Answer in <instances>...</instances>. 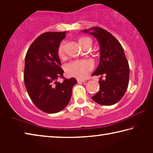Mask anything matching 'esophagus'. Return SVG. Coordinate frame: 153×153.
<instances>
[{
	"instance_id": "esophagus-1",
	"label": "esophagus",
	"mask_w": 153,
	"mask_h": 153,
	"mask_svg": "<svg viewBox=\"0 0 153 153\" xmlns=\"http://www.w3.org/2000/svg\"><path fill=\"white\" fill-rule=\"evenodd\" d=\"M77 81L78 83H81V82H84L85 80L84 79H77Z\"/></svg>"
}]
</instances>
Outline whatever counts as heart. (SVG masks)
<instances>
[{
  "label": "heart",
  "instance_id": "1",
  "mask_svg": "<svg viewBox=\"0 0 153 153\" xmlns=\"http://www.w3.org/2000/svg\"><path fill=\"white\" fill-rule=\"evenodd\" d=\"M92 40L87 36H82L78 38V43L83 48H90L92 45ZM57 55L60 59L65 56V44L61 42L57 48ZM94 65L91 61L88 60H76L68 63L65 66V70L69 76L78 79H83L90 71L92 70Z\"/></svg>",
  "mask_w": 153,
  "mask_h": 153
}]
</instances>
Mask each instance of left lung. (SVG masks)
Here are the masks:
<instances>
[{"label": "left lung", "mask_w": 153, "mask_h": 153, "mask_svg": "<svg viewBox=\"0 0 153 153\" xmlns=\"http://www.w3.org/2000/svg\"><path fill=\"white\" fill-rule=\"evenodd\" d=\"M90 34L97 38L100 45L99 65L93 75L104 76L100 78V90L92 97L98 104L113 105L123 97L129 84V67L123 48L120 42L108 31L101 27H92ZM83 32L88 33V30Z\"/></svg>", "instance_id": "obj_1"}]
</instances>
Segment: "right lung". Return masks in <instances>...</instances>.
<instances>
[{
	"label": "right lung",
	"instance_id": "right-lung-1",
	"mask_svg": "<svg viewBox=\"0 0 153 153\" xmlns=\"http://www.w3.org/2000/svg\"><path fill=\"white\" fill-rule=\"evenodd\" d=\"M66 32H46L33 41L25 57L24 79L31 100L40 110L56 113L68 105L77 80L64 78L57 48ZM63 78L62 83L56 81Z\"/></svg>",
	"mask_w": 153,
	"mask_h": 153
}]
</instances>
